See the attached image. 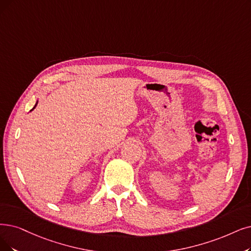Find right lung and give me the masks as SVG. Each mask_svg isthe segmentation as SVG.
<instances>
[{
	"mask_svg": "<svg viewBox=\"0 0 251 251\" xmlns=\"http://www.w3.org/2000/svg\"><path fill=\"white\" fill-rule=\"evenodd\" d=\"M37 104H38V102H37V103H36V105H35V107H36V106H37ZM35 107H34V108H33V109H35ZM33 109H32V110H33ZM32 110H31V111H32Z\"/></svg>",
	"mask_w": 251,
	"mask_h": 251,
	"instance_id": "add662e5",
	"label": "right lung"
}]
</instances>
